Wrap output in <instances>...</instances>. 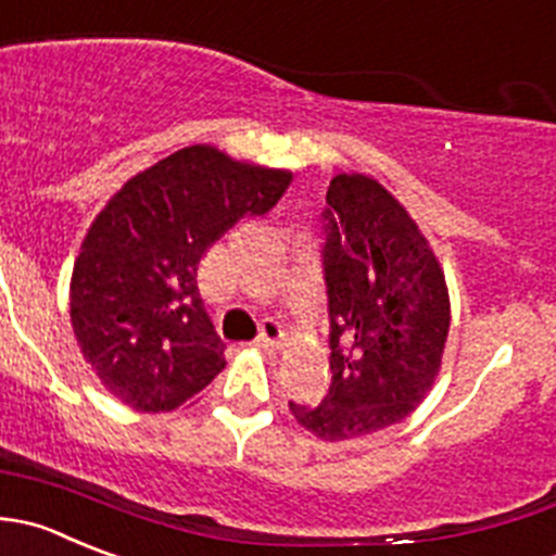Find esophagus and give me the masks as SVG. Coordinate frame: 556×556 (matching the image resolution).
Masks as SVG:
<instances>
[{"instance_id": "1", "label": "esophagus", "mask_w": 556, "mask_h": 556, "mask_svg": "<svg viewBox=\"0 0 556 556\" xmlns=\"http://www.w3.org/2000/svg\"><path fill=\"white\" fill-rule=\"evenodd\" d=\"M285 342H288V333H285V328L279 326V323H274V320H263L257 344H261V348H266V350H279Z\"/></svg>"}]
</instances>
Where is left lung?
<instances>
[{
  "label": "left lung",
  "instance_id": "left-lung-1",
  "mask_svg": "<svg viewBox=\"0 0 556 556\" xmlns=\"http://www.w3.org/2000/svg\"><path fill=\"white\" fill-rule=\"evenodd\" d=\"M326 203L331 388L317 407L290 402V413L315 438L342 443L404 421L427 399L451 299L427 236L380 181L339 174Z\"/></svg>",
  "mask_w": 556,
  "mask_h": 556
}]
</instances>
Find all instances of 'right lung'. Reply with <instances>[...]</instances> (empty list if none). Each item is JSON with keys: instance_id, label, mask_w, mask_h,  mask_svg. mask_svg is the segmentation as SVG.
Here are the masks:
<instances>
[{"instance_id": "obj_1", "label": "right lung", "mask_w": 556, "mask_h": 556, "mask_svg": "<svg viewBox=\"0 0 556 556\" xmlns=\"http://www.w3.org/2000/svg\"><path fill=\"white\" fill-rule=\"evenodd\" d=\"M293 174L198 143L124 181L86 230L70 320L97 380L138 413H170L225 369L198 266L244 214H266Z\"/></svg>"}]
</instances>
